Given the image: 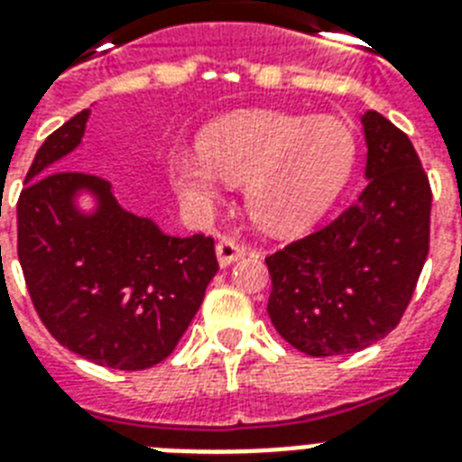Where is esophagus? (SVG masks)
Returning <instances> with one entry per match:
<instances>
[{
    "label": "esophagus",
    "instance_id": "esophagus-1",
    "mask_svg": "<svg viewBox=\"0 0 462 462\" xmlns=\"http://www.w3.org/2000/svg\"><path fill=\"white\" fill-rule=\"evenodd\" d=\"M216 254H217V263H220V266H230V263H235V261H239L242 256H245L246 246L235 242L232 237H223V239H217Z\"/></svg>",
    "mask_w": 462,
    "mask_h": 462
}]
</instances>
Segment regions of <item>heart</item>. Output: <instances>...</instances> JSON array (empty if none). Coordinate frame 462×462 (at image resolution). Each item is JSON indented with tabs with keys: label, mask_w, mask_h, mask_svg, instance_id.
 Returning a JSON list of instances; mask_svg holds the SVG:
<instances>
[{
	"label": "heart",
	"mask_w": 462,
	"mask_h": 462,
	"mask_svg": "<svg viewBox=\"0 0 462 462\" xmlns=\"http://www.w3.org/2000/svg\"><path fill=\"white\" fill-rule=\"evenodd\" d=\"M201 153L177 151L167 177L181 201L208 210L225 181L245 185L246 213L271 232H297L330 208L357 158L355 134L337 117L254 110L201 134Z\"/></svg>",
	"instance_id": "b5f03b06"
}]
</instances>
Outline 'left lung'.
I'll return each mask as SVG.
<instances>
[{
  "instance_id": "1",
  "label": "left lung",
  "mask_w": 462,
  "mask_h": 462,
  "mask_svg": "<svg viewBox=\"0 0 462 462\" xmlns=\"http://www.w3.org/2000/svg\"><path fill=\"white\" fill-rule=\"evenodd\" d=\"M369 184L321 230L266 259L268 316L304 355H350L405 314L430 252L431 189L410 139L379 112L362 115Z\"/></svg>"
}]
</instances>
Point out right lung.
I'll use <instances>...</instances> for the list:
<instances>
[{
	"instance_id": "obj_1",
	"label": "right lung",
	"mask_w": 462,
	"mask_h": 462,
	"mask_svg": "<svg viewBox=\"0 0 462 462\" xmlns=\"http://www.w3.org/2000/svg\"><path fill=\"white\" fill-rule=\"evenodd\" d=\"M79 112L38 148L18 196V261L40 321L67 350L139 372L177 347L217 273L213 237H170L117 203L110 181L57 170L86 132ZM86 190L97 208L83 214Z\"/></svg>"
}]
</instances>
